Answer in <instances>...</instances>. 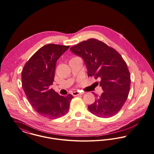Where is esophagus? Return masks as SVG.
Instances as JSON below:
<instances>
[{
  "mask_svg": "<svg viewBox=\"0 0 154 154\" xmlns=\"http://www.w3.org/2000/svg\"><path fill=\"white\" fill-rule=\"evenodd\" d=\"M84 92H79L78 91H74L72 92V95L73 96H77V95H82L83 94Z\"/></svg>",
  "mask_w": 154,
  "mask_h": 154,
  "instance_id": "1",
  "label": "esophagus"
}]
</instances>
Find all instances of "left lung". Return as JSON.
<instances>
[{
    "label": "left lung",
    "mask_w": 154,
    "mask_h": 154,
    "mask_svg": "<svg viewBox=\"0 0 154 154\" xmlns=\"http://www.w3.org/2000/svg\"><path fill=\"white\" fill-rule=\"evenodd\" d=\"M70 49L82 58L88 76L99 79L103 91L100 96L95 94V102L88 107L90 112L102 118L117 114L126 101L131 82L129 70L122 56L113 48L94 38L72 46Z\"/></svg>",
    "instance_id": "8db88e82"
}]
</instances>
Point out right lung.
Listing matches in <instances>:
<instances>
[{"instance_id": "right-lung-1", "label": "right lung", "mask_w": 154, "mask_h": 154, "mask_svg": "<svg viewBox=\"0 0 154 154\" xmlns=\"http://www.w3.org/2000/svg\"><path fill=\"white\" fill-rule=\"evenodd\" d=\"M70 46L48 44L28 60L21 72V82L28 100L42 116L56 119L69 110L73 97L60 96L49 86L54 80L56 64Z\"/></svg>"}]
</instances>
